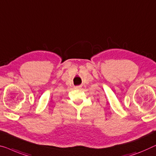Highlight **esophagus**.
Wrapping results in <instances>:
<instances>
[{
  "mask_svg": "<svg viewBox=\"0 0 156 156\" xmlns=\"http://www.w3.org/2000/svg\"><path fill=\"white\" fill-rule=\"evenodd\" d=\"M75 89H81V87H80V86H77V87H75Z\"/></svg>",
  "mask_w": 156,
  "mask_h": 156,
  "instance_id": "1",
  "label": "esophagus"
}]
</instances>
